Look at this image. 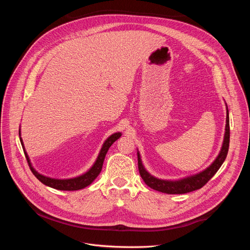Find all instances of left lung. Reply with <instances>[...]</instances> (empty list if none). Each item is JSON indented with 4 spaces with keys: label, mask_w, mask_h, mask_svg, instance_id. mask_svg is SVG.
Listing matches in <instances>:
<instances>
[{
    "label": "left lung",
    "mask_w": 250,
    "mask_h": 250,
    "mask_svg": "<svg viewBox=\"0 0 250 250\" xmlns=\"http://www.w3.org/2000/svg\"><path fill=\"white\" fill-rule=\"evenodd\" d=\"M229 111H228L226 133H225L223 147L217 159L212 162V164L208 168H207L206 170H204L203 172L197 175L188 177L186 179H182L179 181H164V180L157 179V178H154L153 176H151L149 173L146 172V170L144 168V165L141 163L139 154L137 153L139 174L142 179H144L145 183L148 187L158 192H162L166 194H185V193L193 192L204 187L211 179V177L218 172V170L224 163L225 159L227 158V155L229 152Z\"/></svg>",
    "instance_id": "left-lung-1"
}]
</instances>
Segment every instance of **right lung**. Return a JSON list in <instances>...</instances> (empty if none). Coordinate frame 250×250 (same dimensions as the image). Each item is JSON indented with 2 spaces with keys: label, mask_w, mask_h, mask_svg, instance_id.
Returning <instances> with one entry per match:
<instances>
[{
  "label": "right lung",
  "mask_w": 250,
  "mask_h": 250,
  "mask_svg": "<svg viewBox=\"0 0 250 250\" xmlns=\"http://www.w3.org/2000/svg\"><path fill=\"white\" fill-rule=\"evenodd\" d=\"M20 135H21V131H20ZM121 132H117V133H114L112 134L108 139H106L104 141V144L101 149V152L95 162V164L93 165V167L85 174L79 176V177H76V178H72V179H64V180H60V179H52V178H49V177H45L40 173H38L37 171H35L31 166H30V163H29V159H28V156L26 154V152L24 151V155L26 157V160L28 162V165L30 167V170L32 172V174L38 178V179L44 185L46 186H49L53 189H56V190H62V191H76V190H81L87 186H89L96 178L98 177V175L100 174L101 170H102V167H103V163H104V156L106 154V152H108L110 146L114 144V142L121 136ZM21 139V144L23 147V144H22V140L21 138L20 137ZM24 149V147H23Z\"/></svg>",
  "instance_id": "right-lung-1"
}]
</instances>
